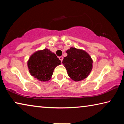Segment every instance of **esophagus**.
Returning <instances> with one entry per match:
<instances>
[{"label": "esophagus", "mask_w": 124, "mask_h": 124, "mask_svg": "<svg viewBox=\"0 0 124 124\" xmlns=\"http://www.w3.org/2000/svg\"><path fill=\"white\" fill-rule=\"evenodd\" d=\"M59 59H60V61H61V62H62V60H63V57H62V56H60V57H59Z\"/></svg>", "instance_id": "1"}]
</instances>
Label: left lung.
Returning <instances> with one entry per match:
<instances>
[{"label": "left lung", "instance_id": "obj_1", "mask_svg": "<svg viewBox=\"0 0 124 124\" xmlns=\"http://www.w3.org/2000/svg\"><path fill=\"white\" fill-rule=\"evenodd\" d=\"M62 64L67 69L68 75L75 81L83 80L87 77L92 69L93 60L87 52L76 48L67 51Z\"/></svg>", "mask_w": 124, "mask_h": 124}]
</instances>
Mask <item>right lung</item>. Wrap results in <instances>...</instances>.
<instances>
[{"label":"right lung","mask_w":124,"mask_h":124,"mask_svg":"<svg viewBox=\"0 0 124 124\" xmlns=\"http://www.w3.org/2000/svg\"><path fill=\"white\" fill-rule=\"evenodd\" d=\"M60 64L57 56L48 49L35 52L28 62L31 75L40 81L50 79L56 67Z\"/></svg>","instance_id":"add662e5"}]
</instances>
